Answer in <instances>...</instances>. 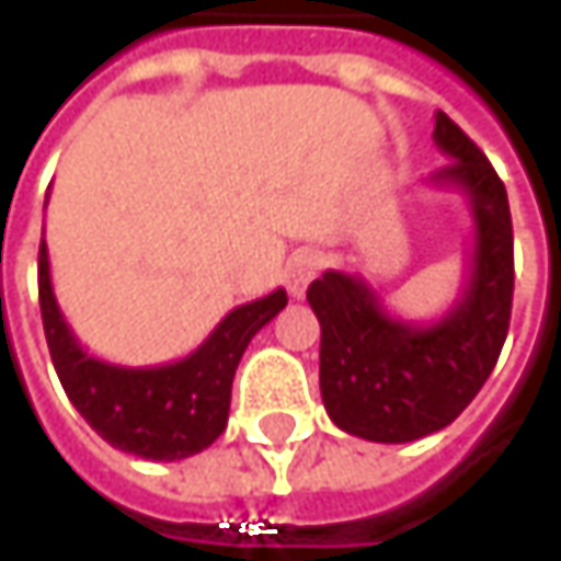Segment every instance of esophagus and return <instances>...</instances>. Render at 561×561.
Listing matches in <instances>:
<instances>
[{"mask_svg":"<svg viewBox=\"0 0 561 561\" xmlns=\"http://www.w3.org/2000/svg\"><path fill=\"white\" fill-rule=\"evenodd\" d=\"M321 266H324V256H321L318 250H298V253L288 260V273H285L288 291H291L295 298H305L308 285H311V279L321 273Z\"/></svg>","mask_w":561,"mask_h":561,"instance_id":"1","label":"esophagus"}]
</instances>
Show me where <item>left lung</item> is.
Here are the masks:
<instances>
[{
	"mask_svg": "<svg viewBox=\"0 0 561 561\" xmlns=\"http://www.w3.org/2000/svg\"><path fill=\"white\" fill-rule=\"evenodd\" d=\"M435 146L451 159L432 184L471 201L474 243L461 298L432 324L390 314L377 291L328 270L308 285L321 324V399L337 428L367 442H415L451 425L488 383L510 328L513 224L488 156L435 113Z\"/></svg>",
	"mask_w": 561,
	"mask_h": 561,
	"instance_id": "obj_1",
	"label": "left lung"
}]
</instances>
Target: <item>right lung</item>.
<instances>
[{
    "instance_id": "obj_1",
    "label": "right lung",
    "mask_w": 561,
    "mask_h": 561,
    "mask_svg": "<svg viewBox=\"0 0 561 561\" xmlns=\"http://www.w3.org/2000/svg\"><path fill=\"white\" fill-rule=\"evenodd\" d=\"M38 298L48 351L67 399L103 442L149 461L191 458L220 438L247 344L288 305L285 288H276L266 298L233 308L184 360L119 367L77 344L57 308L45 243L38 250Z\"/></svg>"
}]
</instances>
